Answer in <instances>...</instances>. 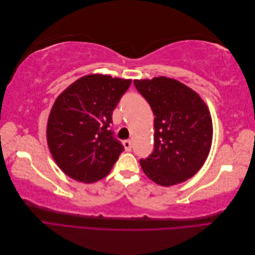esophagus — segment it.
<instances>
[{"label": "esophagus", "mask_w": 255, "mask_h": 255, "mask_svg": "<svg viewBox=\"0 0 255 255\" xmlns=\"http://www.w3.org/2000/svg\"><path fill=\"white\" fill-rule=\"evenodd\" d=\"M123 145H125V149H126V151H130V149H132V141L130 140H123Z\"/></svg>", "instance_id": "obj_1"}]
</instances>
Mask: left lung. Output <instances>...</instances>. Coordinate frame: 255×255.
Here are the masks:
<instances>
[{
    "label": "left lung",
    "mask_w": 255,
    "mask_h": 255,
    "mask_svg": "<svg viewBox=\"0 0 255 255\" xmlns=\"http://www.w3.org/2000/svg\"><path fill=\"white\" fill-rule=\"evenodd\" d=\"M154 116V150L139 163L145 175L160 186L180 184L204 164L213 140L207 105L195 90L174 79L134 80Z\"/></svg>",
    "instance_id": "left-lung-1"
}]
</instances>
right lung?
Segmentation results:
<instances>
[{"label":"right lung","instance_id":"add662e5","mask_svg":"<svg viewBox=\"0 0 255 255\" xmlns=\"http://www.w3.org/2000/svg\"><path fill=\"white\" fill-rule=\"evenodd\" d=\"M132 80L88 74L57 97L47 125L49 150L71 179L94 183L109 174L125 148L110 128L113 112Z\"/></svg>","mask_w":255,"mask_h":255}]
</instances>
